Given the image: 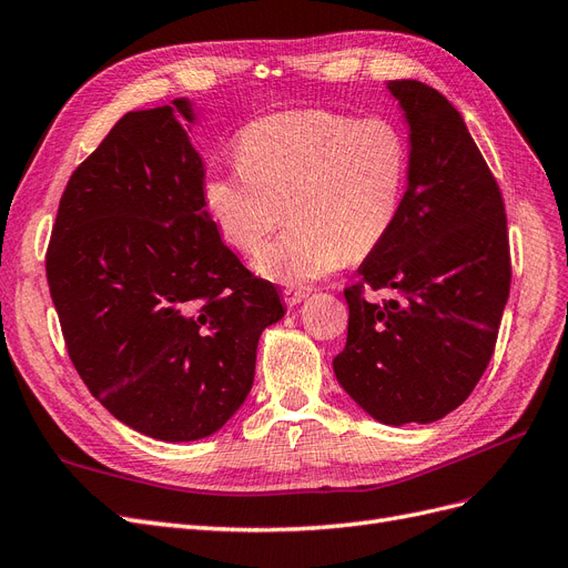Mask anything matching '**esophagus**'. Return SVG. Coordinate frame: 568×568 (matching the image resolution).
Segmentation results:
<instances>
[{
    "mask_svg": "<svg viewBox=\"0 0 568 568\" xmlns=\"http://www.w3.org/2000/svg\"><path fill=\"white\" fill-rule=\"evenodd\" d=\"M307 298V288H286L284 291V301L288 307H294Z\"/></svg>",
    "mask_w": 568,
    "mask_h": 568,
    "instance_id": "obj_1",
    "label": "esophagus"
}]
</instances>
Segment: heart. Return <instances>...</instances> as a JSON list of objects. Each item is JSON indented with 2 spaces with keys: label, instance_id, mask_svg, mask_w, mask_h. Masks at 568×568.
Instances as JSON below:
<instances>
[{
  "label": "heart",
  "instance_id": "heart-1",
  "mask_svg": "<svg viewBox=\"0 0 568 568\" xmlns=\"http://www.w3.org/2000/svg\"><path fill=\"white\" fill-rule=\"evenodd\" d=\"M239 165L203 182L222 239L253 255L284 220L291 227L255 261L274 282L305 284L365 257L403 209L409 146L386 118L322 109L255 120L236 136Z\"/></svg>",
  "mask_w": 568,
  "mask_h": 568
}]
</instances>
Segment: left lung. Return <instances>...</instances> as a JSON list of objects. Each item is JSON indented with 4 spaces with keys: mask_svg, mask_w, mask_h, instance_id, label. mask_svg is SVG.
Returning <instances> with one entry per match:
<instances>
[{
    "mask_svg": "<svg viewBox=\"0 0 568 568\" xmlns=\"http://www.w3.org/2000/svg\"><path fill=\"white\" fill-rule=\"evenodd\" d=\"M409 128L403 209L348 286V338L334 374L382 424H428L484 376L509 298L500 186L459 111L417 80H390ZM394 298L367 302L364 288Z\"/></svg>",
    "mask_w": 568,
    "mask_h": 568,
    "instance_id": "8db88e82",
    "label": "left lung"
}]
</instances>
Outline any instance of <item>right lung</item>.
Returning <instances> with one entry per match:
<instances>
[{
  "instance_id": "add662e5",
  "label": "right lung",
  "mask_w": 568,
  "mask_h": 568,
  "mask_svg": "<svg viewBox=\"0 0 568 568\" xmlns=\"http://www.w3.org/2000/svg\"><path fill=\"white\" fill-rule=\"evenodd\" d=\"M173 106L130 111L65 184L47 248L68 355L115 419L182 443L215 434L253 386L274 284L222 244L203 161Z\"/></svg>"
}]
</instances>
